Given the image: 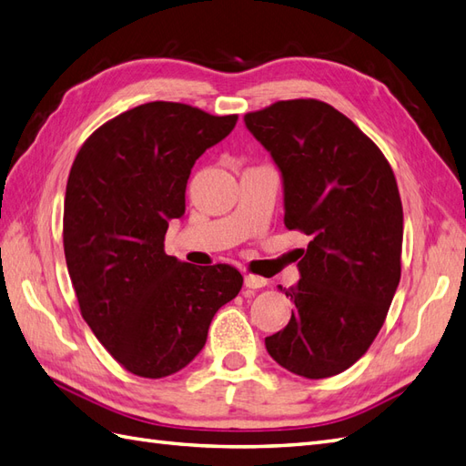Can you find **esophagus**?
Wrapping results in <instances>:
<instances>
[{
    "instance_id": "esophagus-1",
    "label": "esophagus",
    "mask_w": 466,
    "mask_h": 466,
    "mask_svg": "<svg viewBox=\"0 0 466 466\" xmlns=\"http://www.w3.org/2000/svg\"><path fill=\"white\" fill-rule=\"evenodd\" d=\"M267 285V279L257 275H245V287L247 289H263Z\"/></svg>"
}]
</instances>
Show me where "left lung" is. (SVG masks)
<instances>
[{
	"mask_svg": "<svg viewBox=\"0 0 466 466\" xmlns=\"http://www.w3.org/2000/svg\"><path fill=\"white\" fill-rule=\"evenodd\" d=\"M270 152L285 194V225L310 235L300 280L282 292L294 310L265 338L279 366L309 380L342 373L366 354L401 279L403 208L380 147L334 106L280 100L245 115Z\"/></svg>",
	"mask_w": 466,
	"mask_h": 466,
	"instance_id": "left-lung-1",
	"label": "left lung"
}]
</instances>
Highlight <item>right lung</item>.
Returning a JSON list of instances; mask_svg holds the SVG:
<instances>
[{
  "label": "right lung",
  "mask_w": 466,
  "mask_h": 466,
  "mask_svg": "<svg viewBox=\"0 0 466 466\" xmlns=\"http://www.w3.org/2000/svg\"><path fill=\"white\" fill-rule=\"evenodd\" d=\"M179 102H146L106 124L78 150L65 194L63 245L85 322L122 368L140 378L184 370L209 324L243 287L229 265L196 267L164 251L186 213L198 157L235 128Z\"/></svg>",
  "instance_id": "add662e5"
}]
</instances>
